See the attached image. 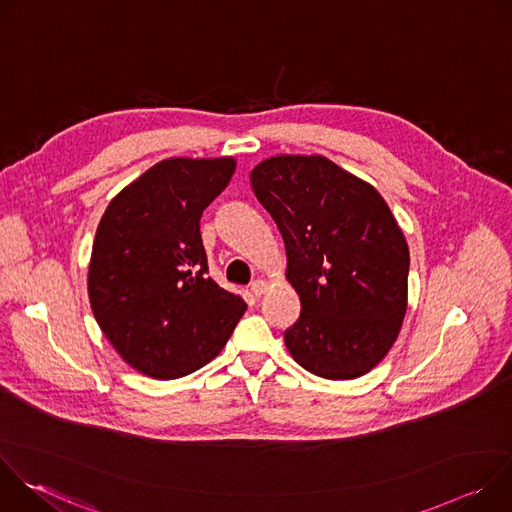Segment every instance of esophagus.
Returning a JSON list of instances; mask_svg holds the SVG:
<instances>
[{
    "label": "esophagus",
    "mask_w": 512,
    "mask_h": 512,
    "mask_svg": "<svg viewBox=\"0 0 512 512\" xmlns=\"http://www.w3.org/2000/svg\"><path fill=\"white\" fill-rule=\"evenodd\" d=\"M265 291H267V283H265V281L257 279V281L251 283V296H253V298L259 300V298L265 294Z\"/></svg>",
    "instance_id": "1"
}]
</instances>
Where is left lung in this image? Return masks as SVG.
Returning <instances> with one entry per match:
<instances>
[{
	"mask_svg": "<svg viewBox=\"0 0 512 512\" xmlns=\"http://www.w3.org/2000/svg\"><path fill=\"white\" fill-rule=\"evenodd\" d=\"M251 188L275 221L302 312L283 332L306 371L348 381L387 356L407 312L409 247L385 198L324 156H273Z\"/></svg>",
	"mask_w": 512,
	"mask_h": 512,
	"instance_id": "obj_1",
	"label": "left lung"
}]
</instances>
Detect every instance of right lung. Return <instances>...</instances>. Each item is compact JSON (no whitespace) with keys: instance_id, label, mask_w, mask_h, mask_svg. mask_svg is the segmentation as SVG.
<instances>
[{"instance_id":"1","label":"right lung","mask_w":512,"mask_h":512,"mask_svg":"<svg viewBox=\"0 0 512 512\" xmlns=\"http://www.w3.org/2000/svg\"><path fill=\"white\" fill-rule=\"evenodd\" d=\"M237 168L235 158H168L105 208L89 263L95 320L119 356L152 379L204 367L247 310L208 277L200 216Z\"/></svg>"}]
</instances>
